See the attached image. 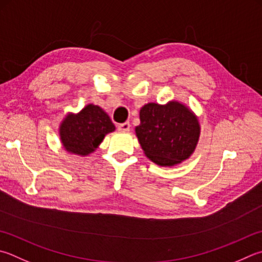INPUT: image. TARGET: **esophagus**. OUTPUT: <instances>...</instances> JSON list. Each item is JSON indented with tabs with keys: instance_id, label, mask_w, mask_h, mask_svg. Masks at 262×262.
I'll use <instances>...</instances> for the list:
<instances>
[{
	"instance_id": "obj_1",
	"label": "esophagus",
	"mask_w": 262,
	"mask_h": 262,
	"mask_svg": "<svg viewBox=\"0 0 262 262\" xmlns=\"http://www.w3.org/2000/svg\"><path fill=\"white\" fill-rule=\"evenodd\" d=\"M129 128H130L129 122H123V123H120V125H118V129L120 132H128L129 130Z\"/></svg>"
}]
</instances>
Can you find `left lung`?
<instances>
[{"label": "left lung", "mask_w": 262, "mask_h": 262, "mask_svg": "<svg viewBox=\"0 0 262 262\" xmlns=\"http://www.w3.org/2000/svg\"><path fill=\"white\" fill-rule=\"evenodd\" d=\"M135 133L144 155L155 164L172 167L193 154L201 135L198 118L178 101L147 103L140 110Z\"/></svg>", "instance_id": "8db88e82"}]
</instances>
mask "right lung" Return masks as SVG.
<instances>
[{
  "instance_id": "right-lung-1",
  "label": "right lung",
  "mask_w": 262,
  "mask_h": 262,
  "mask_svg": "<svg viewBox=\"0 0 262 262\" xmlns=\"http://www.w3.org/2000/svg\"><path fill=\"white\" fill-rule=\"evenodd\" d=\"M116 130L107 113L88 104L78 113H69L59 126L61 145L70 154L88 156L97 149L108 133Z\"/></svg>"
}]
</instances>
